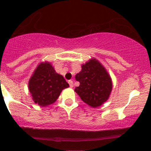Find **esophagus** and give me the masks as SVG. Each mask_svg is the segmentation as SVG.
<instances>
[{"label":"esophagus","instance_id":"1","mask_svg":"<svg viewBox=\"0 0 151 151\" xmlns=\"http://www.w3.org/2000/svg\"><path fill=\"white\" fill-rule=\"evenodd\" d=\"M68 83H69V84H70V87H73V86H74L73 81H72V80H69L68 81Z\"/></svg>","mask_w":151,"mask_h":151}]
</instances>
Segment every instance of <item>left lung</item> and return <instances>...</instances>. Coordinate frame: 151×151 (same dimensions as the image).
Returning <instances> with one entry per match:
<instances>
[{
  "label": "left lung",
  "instance_id": "left-lung-1",
  "mask_svg": "<svg viewBox=\"0 0 151 151\" xmlns=\"http://www.w3.org/2000/svg\"><path fill=\"white\" fill-rule=\"evenodd\" d=\"M75 79L80 84L74 91L90 106L96 108L107 101L112 90L111 79L97 60L91 59L82 65Z\"/></svg>",
  "mask_w": 151,
  "mask_h": 151
}]
</instances>
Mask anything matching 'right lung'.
<instances>
[{"label":"right lung","mask_w":151,"mask_h":151,"mask_svg":"<svg viewBox=\"0 0 151 151\" xmlns=\"http://www.w3.org/2000/svg\"><path fill=\"white\" fill-rule=\"evenodd\" d=\"M29 91L35 103L47 106L56 101L62 89L69 87L63 76L55 72L49 62L37 66L28 82Z\"/></svg>","instance_id":"add662e5"}]
</instances>
